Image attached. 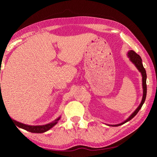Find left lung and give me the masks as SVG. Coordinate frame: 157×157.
I'll return each instance as SVG.
<instances>
[{
	"instance_id": "1",
	"label": "left lung",
	"mask_w": 157,
	"mask_h": 157,
	"mask_svg": "<svg viewBox=\"0 0 157 157\" xmlns=\"http://www.w3.org/2000/svg\"><path fill=\"white\" fill-rule=\"evenodd\" d=\"M128 58H130V60L132 61V62L134 64V65L137 67V69L139 70L142 76V86H143V98H142V100L141 101V103L140 104V105L138 106L135 111L133 113L132 115L128 117L127 119L124 121L123 122L121 123V124H115V125H109L111 126H118L120 125H122L124 123L128 122L129 121H130L132 118H134L136 115L137 113L139 112V111L140 110V109L141 108L143 104L144 103L145 101V98H146V95H147V84H146V80H147V74H146V71L145 69V68L144 67L143 63H142V59L141 58V57L137 54L136 52L134 50H130L128 51Z\"/></svg>"
}]
</instances>
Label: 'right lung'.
Segmentation results:
<instances>
[{
	"label": "right lung",
	"instance_id": "right-lung-1",
	"mask_svg": "<svg viewBox=\"0 0 157 157\" xmlns=\"http://www.w3.org/2000/svg\"><path fill=\"white\" fill-rule=\"evenodd\" d=\"M60 119V117L58 118L57 119H56L54 121H53L51 123H49V124H47L45 125H42V126H30V125H27L25 124H23V123L19 122L17 121H14L13 119H11L13 122H14L16 125L20 128H23L27 131H29L32 133H44L46 131L49 130L50 128H52L54 126H55L57 123H58V121Z\"/></svg>",
	"mask_w": 157,
	"mask_h": 157
}]
</instances>
